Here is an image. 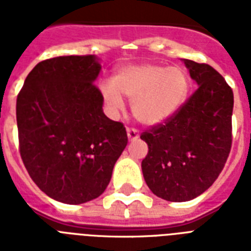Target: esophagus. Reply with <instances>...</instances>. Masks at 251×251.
Listing matches in <instances>:
<instances>
[{"instance_id": "esophagus-1", "label": "esophagus", "mask_w": 251, "mask_h": 251, "mask_svg": "<svg viewBox=\"0 0 251 251\" xmlns=\"http://www.w3.org/2000/svg\"><path fill=\"white\" fill-rule=\"evenodd\" d=\"M127 138H129L130 142L137 141L138 138H139V131H138L137 129L129 127V129H127Z\"/></svg>"}]
</instances>
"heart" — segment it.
<instances>
[{"instance_id":"1","label":"heart","mask_w":251,"mask_h":251,"mask_svg":"<svg viewBox=\"0 0 251 251\" xmlns=\"http://www.w3.org/2000/svg\"><path fill=\"white\" fill-rule=\"evenodd\" d=\"M190 82L177 66L152 64L126 65L118 69L113 82L100 86L104 101L112 112L124 108L122 98L131 101L133 116L143 125L164 124L186 101Z\"/></svg>"}]
</instances>
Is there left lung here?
<instances>
[{
    "mask_svg": "<svg viewBox=\"0 0 251 251\" xmlns=\"http://www.w3.org/2000/svg\"><path fill=\"white\" fill-rule=\"evenodd\" d=\"M198 88L164 124L142 133L150 190L169 202L197 198L218 178L232 147L233 91L207 64L183 60Z\"/></svg>",
    "mask_w": 251,
    "mask_h": 251,
    "instance_id": "obj_1",
    "label": "left lung"
}]
</instances>
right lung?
Wrapping results in <instances>:
<instances>
[{
  "label": "right lung",
  "instance_id": "add662e5",
  "mask_svg": "<svg viewBox=\"0 0 251 251\" xmlns=\"http://www.w3.org/2000/svg\"><path fill=\"white\" fill-rule=\"evenodd\" d=\"M92 54L41 61L17 98L19 151L29 177L58 202L80 204L104 193L127 145L121 122L102 112Z\"/></svg>",
  "mask_w": 251,
  "mask_h": 251
}]
</instances>
